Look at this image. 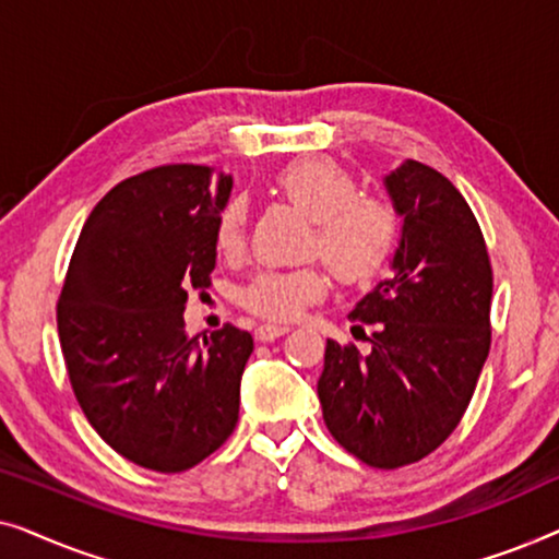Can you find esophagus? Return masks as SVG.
<instances>
[{
    "mask_svg": "<svg viewBox=\"0 0 559 559\" xmlns=\"http://www.w3.org/2000/svg\"><path fill=\"white\" fill-rule=\"evenodd\" d=\"M287 331L289 328H285V325H259L254 331V338L259 343H272V341H277L280 335H285Z\"/></svg>",
    "mask_w": 559,
    "mask_h": 559,
    "instance_id": "34e87169",
    "label": "esophagus"
}]
</instances>
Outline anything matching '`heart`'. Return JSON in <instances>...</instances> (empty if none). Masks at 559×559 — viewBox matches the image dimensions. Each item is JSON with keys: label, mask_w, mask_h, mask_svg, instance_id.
<instances>
[{"label": "heart", "mask_w": 559, "mask_h": 559, "mask_svg": "<svg viewBox=\"0 0 559 559\" xmlns=\"http://www.w3.org/2000/svg\"><path fill=\"white\" fill-rule=\"evenodd\" d=\"M274 188L289 205L312 221L308 254L320 257L343 285H366L389 264L400 218L377 195L358 193V182L333 159H300L277 173ZM247 228V203L234 198L216 221V249L231 257L241 249ZM325 295V274L318 266L259 272L241 287L239 302L264 320H293Z\"/></svg>", "instance_id": "obj_1"}]
</instances>
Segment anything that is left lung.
Here are the masks:
<instances>
[{
  "label": "left lung",
  "instance_id": "1",
  "mask_svg": "<svg viewBox=\"0 0 559 559\" xmlns=\"http://www.w3.org/2000/svg\"><path fill=\"white\" fill-rule=\"evenodd\" d=\"M386 190L404 218L394 274L348 316L373 325L371 350L328 341L318 396L338 445L392 471L438 450L468 409L491 348L493 270L445 175L407 159Z\"/></svg>",
  "mask_w": 559,
  "mask_h": 559
}]
</instances>
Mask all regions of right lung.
<instances>
[{"label": "right lung", "instance_id": "obj_1", "mask_svg": "<svg viewBox=\"0 0 559 559\" xmlns=\"http://www.w3.org/2000/svg\"><path fill=\"white\" fill-rule=\"evenodd\" d=\"M231 178L159 165L114 186L83 224L58 297L68 379L121 457L180 473L224 445L254 341L224 325L186 333L188 289L211 287L216 221Z\"/></svg>", "mask_w": 559, "mask_h": 559}]
</instances>
